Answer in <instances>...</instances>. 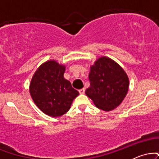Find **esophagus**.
<instances>
[{
	"mask_svg": "<svg viewBox=\"0 0 159 159\" xmlns=\"http://www.w3.org/2000/svg\"><path fill=\"white\" fill-rule=\"evenodd\" d=\"M79 93H80V94H84L85 93V88H82V89H80L79 90Z\"/></svg>",
	"mask_w": 159,
	"mask_h": 159,
	"instance_id": "1",
	"label": "esophagus"
}]
</instances>
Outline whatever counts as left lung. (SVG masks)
<instances>
[{"label": "left lung", "mask_w": 159, "mask_h": 159, "mask_svg": "<svg viewBox=\"0 0 159 159\" xmlns=\"http://www.w3.org/2000/svg\"><path fill=\"white\" fill-rule=\"evenodd\" d=\"M90 87L85 91L98 108L110 111L117 107L126 96L129 80L126 72L114 60L102 56L90 66Z\"/></svg>", "instance_id": "obj_1"}]
</instances>
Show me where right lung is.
I'll return each instance as SVG.
<instances>
[{"label": "right lung", "mask_w": 159, "mask_h": 159, "mask_svg": "<svg viewBox=\"0 0 159 159\" xmlns=\"http://www.w3.org/2000/svg\"><path fill=\"white\" fill-rule=\"evenodd\" d=\"M65 70L64 65L54 60L48 61L36 69L30 83V94L34 103L52 117L66 114L79 95L63 77Z\"/></svg>", "instance_id": "right-lung-1"}]
</instances>
